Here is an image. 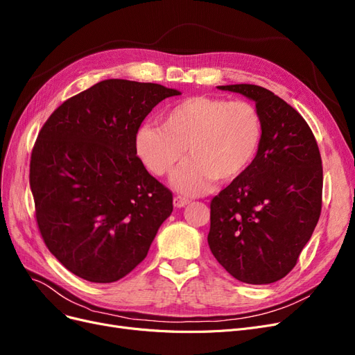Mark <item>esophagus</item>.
I'll use <instances>...</instances> for the list:
<instances>
[{"label":"esophagus","instance_id":"obj_1","mask_svg":"<svg viewBox=\"0 0 355 355\" xmlns=\"http://www.w3.org/2000/svg\"><path fill=\"white\" fill-rule=\"evenodd\" d=\"M189 203H190V200L186 198V197H182V196H175L174 197V206L175 207H184V206H187Z\"/></svg>","mask_w":355,"mask_h":355}]
</instances>
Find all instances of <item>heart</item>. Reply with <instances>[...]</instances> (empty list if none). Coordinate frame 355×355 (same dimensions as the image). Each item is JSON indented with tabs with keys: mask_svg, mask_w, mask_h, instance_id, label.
Segmentation results:
<instances>
[{
	"mask_svg": "<svg viewBox=\"0 0 355 355\" xmlns=\"http://www.w3.org/2000/svg\"><path fill=\"white\" fill-rule=\"evenodd\" d=\"M264 139V120L245 100L194 96L175 103L161 125L146 123L135 135L137 157L150 173L171 175L184 152L190 157L175 177L189 194L203 193L213 180L241 177L251 166Z\"/></svg>",
	"mask_w": 355,
	"mask_h": 355,
	"instance_id": "obj_1",
	"label": "heart"
}]
</instances>
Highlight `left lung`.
<instances>
[{"instance_id": "8db88e82", "label": "left lung", "mask_w": 355, "mask_h": 355, "mask_svg": "<svg viewBox=\"0 0 355 355\" xmlns=\"http://www.w3.org/2000/svg\"><path fill=\"white\" fill-rule=\"evenodd\" d=\"M255 101L264 139L246 171L210 202L207 242L236 280L270 284L293 268L322 210L319 148L306 120L267 88L220 85Z\"/></svg>"}]
</instances>
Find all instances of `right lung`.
<instances>
[{
	"label": "right lung",
	"mask_w": 355,
	"mask_h": 355,
	"mask_svg": "<svg viewBox=\"0 0 355 355\" xmlns=\"http://www.w3.org/2000/svg\"><path fill=\"white\" fill-rule=\"evenodd\" d=\"M180 94L105 80L64 101L39 132L30 158L37 226L75 275L113 283L148 255L173 193L136 157L135 135L153 107Z\"/></svg>",
	"instance_id": "obj_1"
}]
</instances>
